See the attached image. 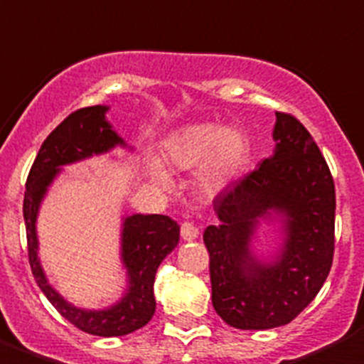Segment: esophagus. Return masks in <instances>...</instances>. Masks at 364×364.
<instances>
[{"label": "esophagus", "instance_id": "esophagus-1", "mask_svg": "<svg viewBox=\"0 0 364 364\" xmlns=\"http://www.w3.org/2000/svg\"><path fill=\"white\" fill-rule=\"evenodd\" d=\"M200 236V229L194 225V223H191V221H185L181 225V238L185 240V242H192V240H196Z\"/></svg>", "mask_w": 364, "mask_h": 364}]
</instances>
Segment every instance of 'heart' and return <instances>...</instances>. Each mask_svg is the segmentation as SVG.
I'll return each instance as SVG.
<instances>
[{
	"label": "heart",
	"instance_id": "b5f03b06",
	"mask_svg": "<svg viewBox=\"0 0 364 364\" xmlns=\"http://www.w3.org/2000/svg\"><path fill=\"white\" fill-rule=\"evenodd\" d=\"M163 159L176 172L198 170V188L205 198H216L235 183L247 159V141L242 132L220 122H192L176 129L163 144ZM151 181L170 188L168 172L157 163L148 166Z\"/></svg>",
	"mask_w": 364,
	"mask_h": 364
}]
</instances>
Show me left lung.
<instances>
[{
    "label": "left lung",
    "mask_w": 364,
    "mask_h": 364,
    "mask_svg": "<svg viewBox=\"0 0 364 364\" xmlns=\"http://www.w3.org/2000/svg\"><path fill=\"white\" fill-rule=\"evenodd\" d=\"M274 151L214 200L218 221L203 232L216 314L238 330L291 322L317 296L333 262L335 186L308 129L277 113ZM281 238L257 255V232Z\"/></svg>",
    "instance_id": "obj_1"
}]
</instances>
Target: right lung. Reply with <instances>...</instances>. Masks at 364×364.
Returning <instances> with one entry per match:
<instances>
[{"instance_id":"1","label":"right lung","mask_w":364,"mask_h":364,"mask_svg":"<svg viewBox=\"0 0 364 364\" xmlns=\"http://www.w3.org/2000/svg\"><path fill=\"white\" fill-rule=\"evenodd\" d=\"M107 109L109 106L100 104L82 107L56 126L43 141L25 185L23 220L31 269L47 300L78 330L99 337H121L146 326L156 314L154 280L157 267L179 243V225L172 218L163 214H132L122 218L121 262L126 271V287L121 299L107 308L86 309L71 304L49 282L38 257V213L62 166L102 156L117 146L134 150L109 124L106 119Z\"/></svg>"}]
</instances>
